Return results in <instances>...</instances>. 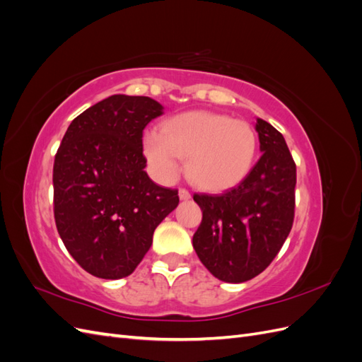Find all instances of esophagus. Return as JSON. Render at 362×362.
<instances>
[{
  "instance_id": "34e87169",
  "label": "esophagus",
  "mask_w": 362,
  "mask_h": 362,
  "mask_svg": "<svg viewBox=\"0 0 362 362\" xmlns=\"http://www.w3.org/2000/svg\"><path fill=\"white\" fill-rule=\"evenodd\" d=\"M178 196H180V199H181V201H189V199L192 198L190 192H189V190H185V189H180Z\"/></svg>"
}]
</instances>
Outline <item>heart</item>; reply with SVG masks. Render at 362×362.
<instances>
[{
  "mask_svg": "<svg viewBox=\"0 0 362 362\" xmlns=\"http://www.w3.org/2000/svg\"><path fill=\"white\" fill-rule=\"evenodd\" d=\"M255 129L245 120L213 112H185L169 119L163 129L144 137L148 166L161 182H173L187 157V177L199 189L223 192L235 187L257 157Z\"/></svg>",
  "mask_w": 362,
  "mask_h": 362,
  "instance_id": "b5f03b06",
  "label": "heart"
}]
</instances>
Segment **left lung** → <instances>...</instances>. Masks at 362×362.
Returning <instances> with one entry per match:
<instances>
[{
  "mask_svg": "<svg viewBox=\"0 0 362 362\" xmlns=\"http://www.w3.org/2000/svg\"><path fill=\"white\" fill-rule=\"evenodd\" d=\"M259 160L223 194H194L202 222L193 247L202 264L223 282H246L264 270L290 234L294 217L296 164L286 139L257 117Z\"/></svg>",
  "mask_w": 362,
  "mask_h": 362,
  "instance_id": "1",
  "label": "left lung"
}]
</instances>
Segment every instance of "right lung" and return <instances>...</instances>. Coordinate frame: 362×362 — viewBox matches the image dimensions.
<instances>
[{
    "label": "right lung",
    "instance_id": "1",
    "mask_svg": "<svg viewBox=\"0 0 362 362\" xmlns=\"http://www.w3.org/2000/svg\"><path fill=\"white\" fill-rule=\"evenodd\" d=\"M149 96L112 95L76 116L54 160V217L64 246L90 275L134 272L163 218L180 204L145 172L144 129L163 115Z\"/></svg>",
    "mask_w": 362,
    "mask_h": 362
}]
</instances>
